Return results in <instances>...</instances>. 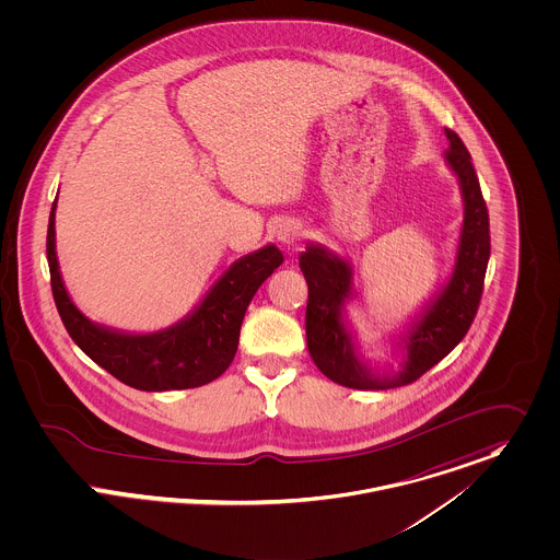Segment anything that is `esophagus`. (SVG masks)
Instances as JSON below:
<instances>
[{
  "label": "esophagus",
  "instance_id": "esophagus-1",
  "mask_svg": "<svg viewBox=\"0 0 560 560\" xmlns=\"http://www.w3.org/2000/svg\"><path fill=\"white\" fill-rule=\"evenodd\" d=\"M277 236H279V241L285 243V245H296V243L303 238V228H301V223L288 219V221H283V223L279 225Z\"/></svg>",
  "mask_w": 560,
  "mask_h": 560
}]
</instances>
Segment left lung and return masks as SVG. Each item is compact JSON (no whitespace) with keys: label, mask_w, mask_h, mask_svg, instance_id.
<instances>
[{"label":"left lung","mask_w":560,"mask_h":560,"mask_svg":"<svg viewBox=\"0 0 560 560\" xmlns=\"http://www.w3.org/2000/svg\"><path fill=\"white\" fill-rule=\"evenodd\" d=\"M444 132L448 139V150L444 156L459 178L466 217L453 277L408 337V359L401 372L382 380L373 377L354 354V346L341 324L339 311L350 296L352 272L348 264L322 247H310L299 257L301 270L310 285L305 324L311 359L319 372L337 384L368 390L410 384L430 372L466 337L477 315L490 259V217L470 152L457 132L451 128H444Z\"/></svg>","instance_id":"left-lung-1"}]
</instances>
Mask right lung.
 Wrapping results in <instances>:
<instances>
[{"label":"right lung","mask_w":560,"mask_h":560,"mask_svg":"<svg viewBox=\"0 0 560 560\" xmlns=\"http://www.w3.org/2000/svg\"><path fill=\"white\" fill-rule=\"evenodd\" d=\"M47 259L58 313L72 341L103 370L139 390H180L212 382L238 350L245 311L257 288L281 266L272 245L241 257L185 322L152 335H125L92 324L66 294L56 257V203L49 214Z\"/></svg>","instance_id":"1"}]
</instances>
